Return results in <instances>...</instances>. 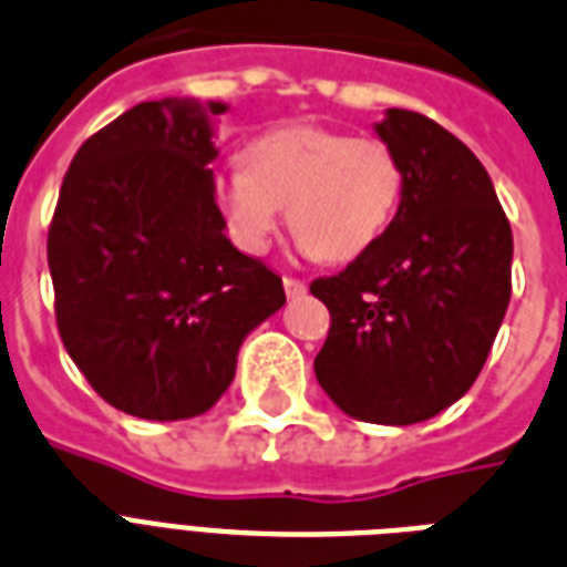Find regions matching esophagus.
<instances>
[{"instance_id":"1","label":"esophagus","mask_w":567,"mask_h":567,"mask_svg":"<svg viewBox=\"0 0 567 567\" xmlns=\"http://www.w3.org/2000/svg\"><path fill=\"white\" fill-rule=\"evenodd\" d=\"M284 289H287V296L289 298H298V296H305V280H298V278H292V275H287V278H284Z\"/></svg>"}]
</instances>
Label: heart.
I'll return each mask as SVG.
<instances>
[{"mask_svg": "<svg viewBox=\"0 0 567 567\" xmlns=\"http://www.w3.org/2000/svg\"><path fill=\"white\" fill-rule=\"evenodd\" d=\"M402 186V162L379 138L292 124L257 135L245 147V168L215 174V204L245 254L269 251L289 203L298 248L349 262L384 236Z\"/></svg>", "mask_w": 567, "mask_h": 567, "instance_id": "obj_1", "label": "heart"}]
</instances>
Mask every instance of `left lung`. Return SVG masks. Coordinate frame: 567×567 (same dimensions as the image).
<instances>
[{
  "mask_svg": "<svg viewBox=\"0 0 567 567\" xmlns=\"http://www.w3.org/2000/svg\"><path fill=\"white\" fill-rule=\"evenodd\" d=\"M405 174L370 251L316 278L331 313L316 379L363 423L411 425L462 399L512 296V227L471 147L432 117L390 109L375 126Z\"/></svg>",
  "mask_w": 567,
  "mask_h": 567,
  "instance_id": "left-lung-1",
  "label": "left lung"
}]
</instances>
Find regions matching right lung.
<instances>
[{
    "mask_svg": "<svg viewBox=\"0 0 567 567\" xmlns=\"http://www.w3.org/2000/svg\"><path fill=\"white\" fill-rule=\"evenodd\" d=\"M213 159L200 105L138 103L85 138L52 213L61 343L109 405L142 420L209 411L245 333L287 301L278 271L224 236Z\"/></svg>",
    "mask_w": 567,
    "mask_h": 567,
    "instance_id": "obj_1",
    "label": "right lung"
}]
</instances>
